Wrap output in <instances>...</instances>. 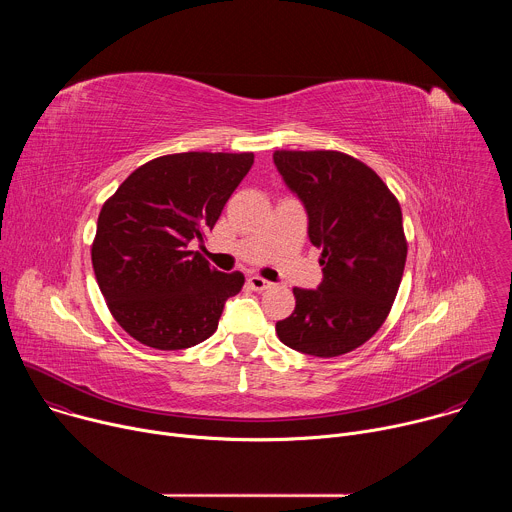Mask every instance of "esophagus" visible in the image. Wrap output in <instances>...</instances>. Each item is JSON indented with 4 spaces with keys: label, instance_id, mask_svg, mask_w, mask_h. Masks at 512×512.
Returning a JSON list of instances; mask_svg holds the SVG:
<instances>
[{
    "label": "esophagus",
    "instance_id": "34e87169",
    "mask_svg": "<svg viewBox=\"0 0 512 512\" xmlns=\"http://www.w3.org/2000/svg\"><path fill=\"white\" fill-rule=\"evenodd\" d=\"M247 285H249L253 291H265V289H269L273 283L267 281V279H263V277H259V275H251V277L247 279Z\"/></svg>",
    "mask_w": 512,
    "mask_h": 512
}]
</instances>
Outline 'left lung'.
<instances>
[{
  "label": "left lung",
  "instance_id": "8db88e82",
  "mask_svg": "<svg viewBox=\"0 0 512 512\" xmlns=\"http://www.w3.org/2000/svg\"><path fill=\"white\" fill-rule=\"evenodd\" d=\"M273 164L308 212L324 273L318 289L294 287L296 310L275 332L304 354H346L383 326L395 302L407 259L401 206L369 166L340 152L281 150Z\"/></svg>",
  "mask_w": 512,
  "mask_h": 512
}]
</instances>
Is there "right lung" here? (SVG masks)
Returning <instances> with one entry per match:
<instances>
[{"instance_id": "1", "label": "right lung", "mask_w": 512, "mask_h": 512, "mask_svg": "<svg viewBox=\"0 0 512 512\" xmlns=\"http://www.w3.org/2000/svg\"><path fill=\"white\" fill-rule=\"evenodd\" d=\"M253 158L162 156L131 172L103 204L93 269L113 318L137 342L182 350L214 334L245 277L216 271L188 243L214 229Z\"/></svg>"}]
</instances>
